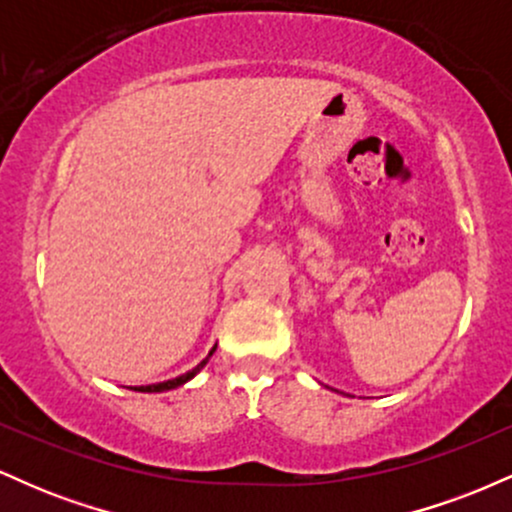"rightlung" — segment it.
Wrapping results in <instances>:
<instances>
[{
    "mask_svg": "<svg viewBox=\"0 0 512 512\" xmlns=\"http://www.w3.org/2000/svg\"><path fill=\"white\" fill-rule=\"evenodd\" d=\"M216 351V346L214 349L209 351V356L204 358L202 363H199V366H195L190 370V373H185V375H180V378H173V380H166V383H156V385H142V387H134V390H139V392H166V390H173V387H180L182 383H187V380H192L195 378V375L199 373V370H202L204 366H207V361L211 358V354H214Z\"/></svg>",
    "mask_w": 512,
    "mask_h": 512,
    "instance_id": "obj_1",
    "label": "right lung"
}]
</instances>
